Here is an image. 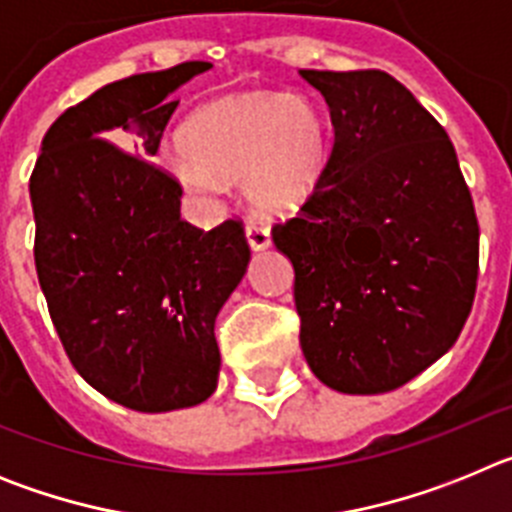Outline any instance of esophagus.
Instances as JSON below:
<instances>
[{
  "label": "esophagus",
  "mask_w": 512,
  "mask_h": 512,
  "mask_svg": "<svg viewBox=\"0 0 512 512\" xmlns=\"http://www.w3.org/2000/svg\"><path fill=\"white\" fill-rule=\"evenodd\" d=\"M246 238H248V246H251L253 251H264V248H269V243H271L269 228L261 223H248Z\"/></svg>",
  "instance_id": "esophagus-1"
}]
</instances>
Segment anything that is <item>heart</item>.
Returning a JSON list of instances; mask_svg holds the SVG:
<instances>
[{
    "instance_id": "heart-1",
    "label": "heart",
    "mask_w": 512,
    "mask_h": 512,
    "mask_svg": "<svg viewBox=\"0 0 512 512\" xmlns=\"http://www.w3.org/2000/svg\"><path fill=\"white\" fill-rule=\"evenodd\" d=\"M187 151L166 153V169L194 194L241 182L261 210H287L318 187L328 161L320 112L287 92H246L205 104L184 125Z\"/></svg>"
}]
</instances>
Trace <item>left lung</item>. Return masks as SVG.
<instances>
[{
    "label": "left lung",
    "mask_w": 512,
    "mask_h": 512,
    "mask_svg": "<svg viewBox=\"0 0 512 512\" xmlns=\"http://www.w3.org/2000/svg\"><path fill=\"white\" fill-rule=\"evenodd\" d=\"M300 76L333 122L318 187L271 228L295 266L302 354L338 392L397 390L454 346L472 312V194L446 130L395 76Z\"/></svg>",
    "instance_id": "obj_1"
}]
</instances>
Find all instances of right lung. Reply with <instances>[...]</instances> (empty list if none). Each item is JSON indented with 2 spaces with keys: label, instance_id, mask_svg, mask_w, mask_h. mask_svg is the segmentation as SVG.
<instances>
[{
  "label": "right lung",
  "instance_id": "obj_1",
  "mask_svg": "<svg viewBox=\"0 0 512 512\" xmlns=\"http://www.w3.org/2000/svg\"><path fill=\"white\" fill-rule=\"evenodd\" d=\"M207 61L107 84L53 122L30 176L35 269L76 372L140 413L215 392V318L246 274L241 220L179 217L182 184L151 158Z\"/></svg>",
  "mask_w": 512,
  "mask_h": 512
}]
</instances>
